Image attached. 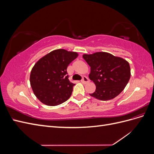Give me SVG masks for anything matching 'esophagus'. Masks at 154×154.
Returning a JSON list of instances; mask_svg holds the SVG:
<instances>
[{"instance_id":"1","label":"esophagus","mask_w":154,"mask_h":154,"mask_svg":"<svg viewBox=\"0 0 154 154\" xmlns=\"http://www.w3.org/2000/svg\"><path fill=\"white\" fill-rule=\"evenodd\" d=\"M81 82L83 83H87L88 82H89V79H88L87 77L86 76H83L82 78V80H81Z\"/></svg>"}]
</instances>
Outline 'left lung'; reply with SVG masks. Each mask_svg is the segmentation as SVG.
Instances as JSON below:
<instances>
[{
	"label": "left lung",
	"mask_w": 154,
	"mask_h": 154,
	"mask_svg": "<svg viewBox=\"0 0 154 154\" xmlns=\"http://www.w3.org/2000/svg\"><path fill=\"white\" fill-rule=\"evenodd\" d=\"M91 67L90 80L96 88L90 96L102 101L114 98L122 92L130 80V65L125 60L108 53L83 54Z\"/></svg>",
	"instance_id": "8db88e82"
}]
</instances>
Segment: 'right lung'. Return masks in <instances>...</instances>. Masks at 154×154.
Listing matches in <instances>:
<instances>
[{
	"label": "right lung",
	"instance_id": "add662e5",
	"mask_svg": "<svg viewBox=\"0 0 154 154\" xmlns=\"http://www.w3.org/2000/svg\"><path fill=\"white\" fill-rule=\"evenodd\" d=\"M78 56L75 52L57 49L35 63L31 72L30 83L34 94L42 103L56 106L71 97L75 84L69 80L67 68Z\"/></svg>",
	"mask_w": 154,
	"mask_h": 154
}]
</instances>
